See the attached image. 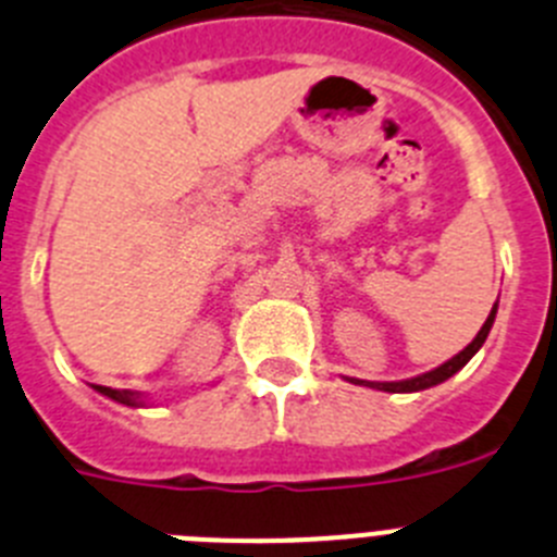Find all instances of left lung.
Wrapping results in <instances>:
<instances>
[{"mask_svg":"<svg viewBox=\"0 0 557 557\" xmlns=\"http://www.w3.org/2000/svg\"><path fill=\"white\" fill-rule=\"evenodd\" d=\"M494 318H496V304H494V309H491L488 321L482 323V329L476 332V337L471 339L469 346L462 348L457 357H451L449 362H444L441 368H435V371L421 373V376H416V379H405V382H362V379H351V382L354 385L376 387V391H387V393H416V391H426V387H432V385H441V382H446L449 376H455V373L460 371V368L466 366V362H469L476 351H480V346L485 343V337H488L491 326H494Z\"/></svg>","mask_w":557,"mask_h":557,"instance_id":"obj_1","label":"left lung"}]
</instances>
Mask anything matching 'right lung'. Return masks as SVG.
I'll list each match as a JSON object with an SVG mask.
<instances>
[{
    "label": "right lung",
    "instance_id": "obj_1",
    "mask_svg": "<svg viewBox=\"0 0 557 557\" xmlns=\"http://www.w3.org/2000/svg\"><path fill=\"white\" fill-rule=\"evenodd\" d=\"M95 387L102 393V396L113 398V401H120V405H131V407L139 405V393H133V391H113V387H102V385H95Z\"/></svg>",
    "mask_w": 557,
    "mask_h": 557
}]
</instances>
